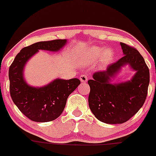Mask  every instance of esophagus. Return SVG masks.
Segmentation results:
<instances>
[{"label": "esophagus", "instance_id": "34e87169", "mask_svg": "<svg viewBox=\"0 0 156 156\" xmlns=\"http://www.w3.org/2000/svg\"><path fill=\"white\" fill-rule=\"evenodd\" d=\"M80 80L82 83H86L88 80V76L86 74H82L81 76H80Z\"/></svg>", "mask_w": 156, "mask_h": 156}]
</instances>
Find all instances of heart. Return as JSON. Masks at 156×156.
Returning a JSON list of instances; mask_svg holds the SVG:
<instances>
[{"instance_id":"heart-1","label":"heart","mask_w":156,"mask_h":156,"mask_svg":"<svg viewBox=\"0 0 156 156\" xmlns=\"http://www.w3.org/2000/svg\"><path fill=\"white\" fill-rule=\"evenodd\" d=\"M87 55L92 61L97 60L101 56V62L104 64H107L113 58V52L110 49L104 50V48L101 46H92L88 50Z\"/></svg>"}]
</instances>
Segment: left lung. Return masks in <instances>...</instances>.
I'll use <instances>...</instances> for the list:
<instances>
[{
  "label": "left lung",
  "instance_id": "1",
  "mask_svg": "<svg viewBox=\"0 0 156 156\" xmlns=\"http://www.w3.org/2000/svg\"><path fill=\"white\" fill-rule=\"evenodd\" d=\"M124 56L107 67L106 71L96 72L90 86V110L101 122L107 124H122L129 120L143 107L150 83V70L143 56L134 47L120 43ZM129 63L137 71L133 80L113 85L110 78L121 66Z\"/></svg>",
  "mask_w": 156,
  "mask_h": 156
}]
</instances>
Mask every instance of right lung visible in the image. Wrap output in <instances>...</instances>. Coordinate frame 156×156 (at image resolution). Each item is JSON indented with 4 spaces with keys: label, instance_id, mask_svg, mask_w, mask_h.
<instances>
[{
    "label": "right lung",
    "instance_id": "add662e5",
    "mask_svg": "<svg viewBox=\"0 0 156 156\" xmlns=\"http://www.w3.org/2000/svg\"><path fill=\"white\" fill-rule=\"evenodd\" d=\"M66 40L41 41L24 47L16 55L9 69V93L12 101L24 115L32 121H53L63 112L68 96L80 84L74 78L58 79L42 88L30 87L22 75L27 61L39 49L57 51L63 47Z\"/></svg>",
    "mask_w": 156,
    "mask_h": 156
}]
</instances>
